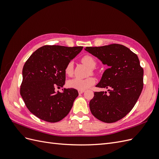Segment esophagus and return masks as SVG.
Listing matches in <instances>:
<instances>
[{
	"instance_id": "obj_1",
	"label": "esophagus",
	"mask_w": 159,
	"mask_h": 159,
	"mask_svg": "<svg viewBox=\"0 0 159 159\" xmlns=\"http://www.w3.org/2000/svg\"><path fill=\"white\" fill-rule=\"evenodd\" d=\"M84 91H85L84 90H78V93H79V94H81V93H83Z\"/></svg>"
}]
</instances>
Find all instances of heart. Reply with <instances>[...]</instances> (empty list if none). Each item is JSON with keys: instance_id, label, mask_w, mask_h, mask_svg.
Listing matches in <instances>:
<instances>
[{"instance_id": "b5f03b06", "label": "heart", "mask_w": 159, "mask_h": 159, "mask_svg": "<svg viewBox=\"0 0 159 159\" xmlns=\"http://www.w3.org/2000/svg\"><path fill=\"white\" fill-rule=\"evenodd\" d=\"M81 61L85 65L91 69V71L93 72V68L96 66V61L93 56L90 55H85L82 58ZM65 74L68 76H71L73 74L74 68H73V62L70 61L66 66L64 70ZM95 84V80L92 77H88L85 79L80 78H74L69 80L68 81V85L70 88L75 89L78 90H85L90 88Z\"/></svg>"}]
</instances>
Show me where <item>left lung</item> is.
Segmentation results:
<instances>
[{
    "mask_svg": "<svg viewBox=\"0 0 159 159\" xmlns=\"http://www.w3.org/2000/svg\"><path fill=\"white\" fill-rule=\"evenodd\" d=\"M85 50L109 66L96 85L109 89L108 93L95 91L89 102L91 112L103 122H116L132 110L143 88V69L138 56L119 44L86 47Z\"/></svg>",
    "mask_w": 159,
    "mask_h": 159,
    "instance_id": "left-lung-1",
    "label": "left lung"
}]
</instances>
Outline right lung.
Returning a JSON list of instances; mask_svg holds the SVG:
<instances>
[{"instance_id": "1", "label": "right lung", "mask_w": 159, "mask_h": 159, "mask_svg": "<svg viewBox=\"0 0 159 159\" xmlns=\"http://www.w3.org/2000/svg\"><path fill=\"white\" fill-rule=\"evenodd\" d=\"M83 46L66 47L46 45L40 47L29 57L22 70L20 93L30 111L45 121L56 123L69 113L75 98V89L56 88L65 84L67 64L82 50Z\"/></svg>"}]
</instances>
